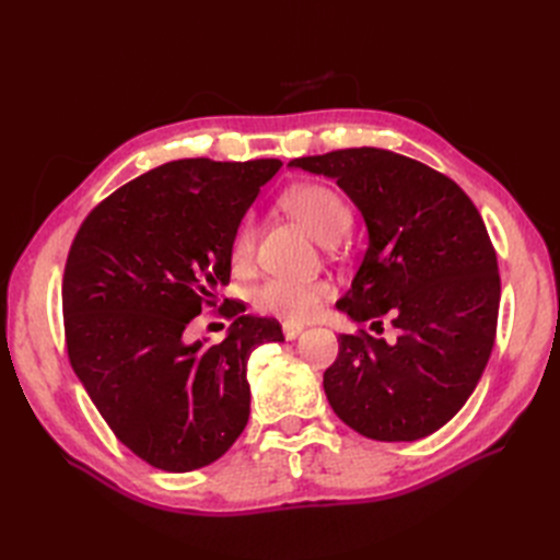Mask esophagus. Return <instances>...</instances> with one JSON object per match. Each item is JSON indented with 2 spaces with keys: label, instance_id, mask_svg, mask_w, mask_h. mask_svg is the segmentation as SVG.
<instances>
[{
  "label": "esophagus",
  "instance_id": "esophagus-1",
  "mask_svg": "<svg viewBox=\"0 0 560 560\" xmlns=\"http://www.w3.org/2000/svg\"><path fill=\"white\" fill-rule=\"evenodd\" d=\"M301 331H303V327H301V325H292V322H284V325H282V334H284L287 341H294V338H296Z\"/></svg>",
  "mask_w": 560,
  "mask_h": 560
}]
</instances>
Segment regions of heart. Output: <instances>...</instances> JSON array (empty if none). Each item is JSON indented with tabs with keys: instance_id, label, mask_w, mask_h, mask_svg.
Masks as SVG:
<instances>
[{
	"instance_id": "obj_1",
	"label": "heart",
	"mask_w": 560,
	"mask_h": 560,
	"mask_svg": "<svg viewBox=\"0 0 560 560\" xmlns=\"http://www.w3.org/2000/svg\"><path fill=\"white\" fill-rule=\"evenodd\" d=\"M280 206L319 243H336L352 222V212L343 196L319 182L296 184L292 189H287L280 196ZM254 249H257V222L252 217H245L233 233L229 249L231 266L235 270L247 268L254 259ZM331 294L334 284L325 278H270L254 292V306L261 313L282 317L296 325V322L315 317Z\"/></svg>"
}]
</instances>
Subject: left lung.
I'll return each instance as SVG.
<instances>
[{"label":"left lung","mask_w":560,"mask_h":560,"mask_svg":"<svg viewBox=\"0 0 560 560\" xmlns=\"http://www.w3.org/2000/svg\"><path fill=\"white\" fill-rule=\"evenodd\" d=\"M327 175L364 214L369 249L336 303L393 341L338 336L325 393L348 428L416 442L444 428L477 387L495 343L500 273L479 210L451 177L387 149H338L290 161Z\"/></svg>","instance_id":"1"}]
</instances>
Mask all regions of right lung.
Returning <instances> with one entry per match:
<instances>
[{"mask_svg": "<svg viewBox=\"0 0 560 560\" xmlns=\"http://www.w3.org/2000/svg\"><path fill=\"white\" fill-rule=\"evenodd\" d=\"M278 159H182L124 184L79 226L62 278L65 343L118 442L163 471L200 469L247 425L252 350L282 341L270 317L233 319L222 343H186L231 278V241Z\"/></svg>", "mask_w": 560, "mask_h": 560, "instance_id": "1", "label": "right lung"}]
</instances>
